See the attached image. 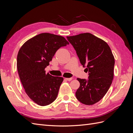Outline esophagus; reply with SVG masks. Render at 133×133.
<instances>
[{"mask_svg":"<svg viewBox=\"0 0 133 133\" xmlns=\"http://www.w3.org/2000/svg\"><path fill=\"white\" fill-rule=\"evenodd\" d=\"M72 79H73V78H65V80H68V81H70V80H71Z\"/></svg>","mask_w":133,"mask_h":133,"instance_id":"1","label":"esophagus"}]
</instances>
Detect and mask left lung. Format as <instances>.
Returning a JSON list of instances; mask_svg holds the SVG:
<instances>
[{
    "label": "left lung",
    "instance_id": "1",
    "mask_svg": "<svg viewBox=\"0 0 133 133\" xmlns=\"http://www.w3.org/2000/svg\"><path fill=\"white\" fill-rule=\"evenodd\" d=\"M73 45L88 79L77 80L80 87L75 96L80 102L92 105L98 102L107 91L114 76L115 60L108 44L89 33L66 37Z\"/></svg>",
    "mask_w": 133,
    "mask_h": 133
}]
</instances>
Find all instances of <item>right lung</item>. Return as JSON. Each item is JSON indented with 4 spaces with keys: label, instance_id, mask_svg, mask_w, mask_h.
I'll return each mask as SVG.
<instances>
[{
    "label": "right lung",
    "instance_id": "1",
    "mask_svg": "<svg viewBox=\"0 0 133 133\" xmlns=\"http://www.w3.org/2000/svg\"><path fill=\"white\" fill-rule=\"evenodd\" d=\"M68 44L62 36L42 33L28 40L18 52L20 79L26 94L39 105H49L57 97L63 78L46 74L45 68L56 51Z\"/></svg>",
    "mask_w": 133,
    "mask_h": 133
}]
</instances>
